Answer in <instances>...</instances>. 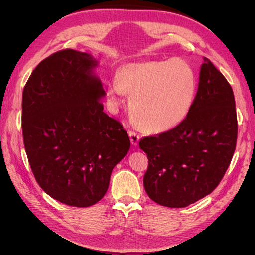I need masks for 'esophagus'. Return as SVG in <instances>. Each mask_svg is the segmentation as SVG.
<instances>
[{
	"label": "esophagus",
	"instance_id": "esophagus-1",
	"mask_svg": "<svg viewBox=\"0 0 255 255\" xmlns=\"http://www.w3.org/2000/svg\"><path fill=\"white\" fill-rule=\"evenodd\" d=\"M128 136H129V139H130V143L133 145H137L138 141H139V135H138L134 130H128Z\"/></svg>",
	"mask_w": 255,
	"mask_h": 255
}]
</instances>
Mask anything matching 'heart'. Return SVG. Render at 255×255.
Segmentation results:
<instances>
[{
	"label": "heart",
	"instance_id": "1",
	"mask_svg": "<svg viewBox=\"0 0 255 255\" xmlns=\"http://www.w3.org/2000/svg\"><path fill=\"white\" fill-rule=\"evenodd\" d=\"M196 75L180 58L153 60L121 67L107 85L114 104L132 96L129 112L146 133H163L186 118L196 95Z\"/></svg>",
	"mask_w": 255,
	"mask_h": 255
}]
</instances>
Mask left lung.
Returning <instances> with one entry per match:
<instances>
[{
  "instance_id": "8db88e82",
  "label": "left lung",
  "mask_w": 255,
  "mask_h": 255,
  "mask_svg": "<svg viewBox=\"0 0 255 255\" xmlns=\"http://www.w3.org/2000/svg\"><path fill=\"white\" fill-rule=\"evenodd\" d=\"M199 86L188 115L179 126L143 137L148 156L146 194L167 207H185L210 195L232 160L237 116L232 87L212 61L203 57Z\"/></svg>"
}]
</instances>
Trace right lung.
I'll list each match as a JSON object with an SVG mask.
<instances>
[{"mask_svg":"<svg viewBox=\"0 0 255 255\" xmlns=\"http://www.w3.org/2000/svg\"><path fill=\"white\" fill-rule=\"evenodd\" d=\"M98 61L71 49L38 65L22 95V133L39 186L57 201L88 207L106 194L114 167L127 155L129 138L103 112Z\"/></svg>","mask_w":255,"mask_h":255,"instance_id":"right-lung-1","label":"right lung"}]
</instances>
